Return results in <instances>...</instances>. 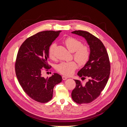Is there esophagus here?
<instances>
[{"mask_svg": "<svg viewBox=\"0 0 127 127\" xmlns=\"http://www.w3.org/2000/svg\"><path fill=\"white\" fill-rule=\"evenodd\" d=\"M62 78H63V80H66L67 78H68V77H66V76H62Z\"/></svg>", "mask_w": 127, "mask_h": 127, "instance_id": "esophagus-1", "label": "esophagus"}]
</instances>
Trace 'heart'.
<instances>
[{"label": "heart", "mask_w": 127, "mask_h": 127, "mask_svg": "<svg viewBox=\"0 0 127 127\" xmlns=\"http://www.w3.org/2000/svg\"><path fill=\"white\" fill-rule=\"evenodd\" d=\"M64 43L68 49L71 52H74L73 57L80 66L86 64L90 59L91 52L87 46L83 45L82 42L73 37H68L64 40ZM56 44L53 43L50 47L49 56L51 59H55V50ZM77 68L75 61L62 62L57 66V70L64 75L70 76L74 73Z\"/></svg>", "instance_id": "b5f03b06"}]
</instances>
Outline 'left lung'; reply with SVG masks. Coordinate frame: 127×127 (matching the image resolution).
Instances as JSON below:
<instances>
[{
    "label": "left lung",
    "instance_id": "1",
    "mask_svg": "<svg viewBox=\"0 0 127 127\" xmlns=\"http://www.w3.org/2000/svg\"><path fill=\"white\" fill-rule=\"evenodd\" d=\"M84 37L90 45L91 55L87 63L77 75L85 84L75 80L76 87L72 90L73 101L79 104H87L97 98L105 88L110 74V63L105 47L102 41L90 33L84 31L71 32Z\"/></svg>",
    "mask_w": 127,
    "mask_h": 127
}]
</instances>
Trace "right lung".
<instances>
[{
    "instance_id": "1",
    "label": "right lung",
    "mask_w": 127,
    "mask_h": 127,
    "mask_svg": "<svg viewBox=\"0 0 127 127\" xmlns=\"http://www.w3.org/2000/svg\"><path fill=\"white\" fill-rule=\"evenodd\" d=\"M61 31H45L28 37L18 51L15 69L18 82L25 93L33 100L44 103L51 100L53 88L62 81L61 76L55 73L45 78L42 76L51 66L48 64L49 50Z\"/></svg>"
}]
</instances>
